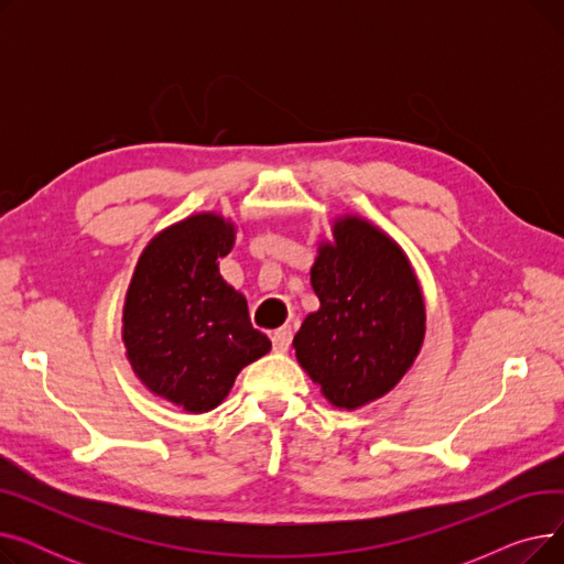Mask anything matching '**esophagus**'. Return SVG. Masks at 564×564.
<instances>
[{"instance_id": "obj_1", "label": "esophagus", "mask_w": 564, "mask_h": 564, "mask_svg": "<svg viewBox=\"0 0 564 564\" xmlns=\"http://www.w3.org/2000/svg\"><path fill=\"white\" fill-rule=\"evenodd\" d=\"M272 347L274 351H285L290 347V340H292V332L288 327H281L276 332H272Z\"/></svg>"}]
</instances>
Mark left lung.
Listing matches in <instances>:
<instances>
[{"mask_svg":"<svg viewBox=\"0 0 564 564\" xmlns=\"http://www.w3.org/2000/svg\"><path fill=\"white\" fill-rule=\"evenodd\" d=\"M319 308L292 347L334 406L354 411L409 372L425 343L427 311L416 270L393 237L361 215H338L311 264Z\"/></svg>","mask_w":564,"mask_h":564,"instance_id":"obj_1","label":"left lung"}]
</instances>
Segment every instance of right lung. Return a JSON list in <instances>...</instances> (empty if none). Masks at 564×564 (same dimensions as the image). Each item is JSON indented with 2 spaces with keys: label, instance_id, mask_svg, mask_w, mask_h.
Listing matches in <instances>:
<instances>
[{
  "label": "right lung",
  "instance_id": "add662e5",
  "mask_svg": "<svg viewBox=\"0 0 564 564\" xmlns=\"http://www.w3.org/2000/svg\"><path fill=\"white\" fill-rule=\"evenodd\" d=\"M235 237L221 213L166 226L143 247L126 292L121 338L134 377L187 413L219 406L242 368L272 349L219 272Z\"/></svg>",
  "mask_w": 564,
  "mask_h": 564
}]
</instances>
